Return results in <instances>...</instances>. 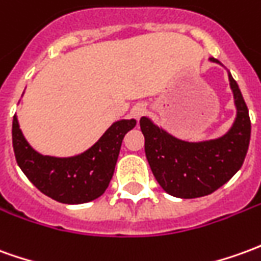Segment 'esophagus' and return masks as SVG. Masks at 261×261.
Instances as JSON below:
<instances>
[{"label":"esophagus","instance_id":"esophagus-1","mask_svg":"<svg viewBox=\"0 0 261 261\" xmlns=\"http://www.w3.org/2000/svg\"><path fill=\"white\" fill-rule=\"evenodd\" d=\"M147 113V107H145V105L144 103H138V105H136L133 109H131V116L134 118H141Z\"/></svg>","mask_w":261,"mask_h":261}]
</instances>
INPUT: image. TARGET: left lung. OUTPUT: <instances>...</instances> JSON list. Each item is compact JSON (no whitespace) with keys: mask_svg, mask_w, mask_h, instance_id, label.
I'll list each match as a JSON object with an SVG mask.
<instances>
[{"mask_svg":"<svg viewBox=\"0 0 261 261\" xmlns=\"http://www.w3.org/2000/svg\"><path fill=\"white\" fill-rule=\"evenodd\" d=\"M211 62L219 61L211 58ZM236 118L230 130L216 140L189 143L141 117L145 156L156 182L167 194L192 199L215 192L242 168L250 143L249 110L236 80L229 73Z\"/></svg>","mask_w":261,"mask_h":261,"instance_id":"8db88e82","label":"left lung"}]
</instances>
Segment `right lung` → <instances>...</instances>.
I'll list each match as a JSON object with an SVG mask.
<instances>
[{
	"mask_svg": "<svg viewBox=\"0 0 261 261\" xmlns=\"http://www.w3.org/2000/svg\"><path fill=\"white\" fill-rule=\"evenodd\" d=\"M137 121L118 120L99 141L79 155L59 158L42 155L32 148L12 120V147L19 168L42 194L67 205H79L97 199L112 181L124 136Z\"/></svg>",
	"mask_w": 261,
	"mask_h": 261,
	"instance_id": "add662e5",
	"label": "right lung"
}]
</instances>
